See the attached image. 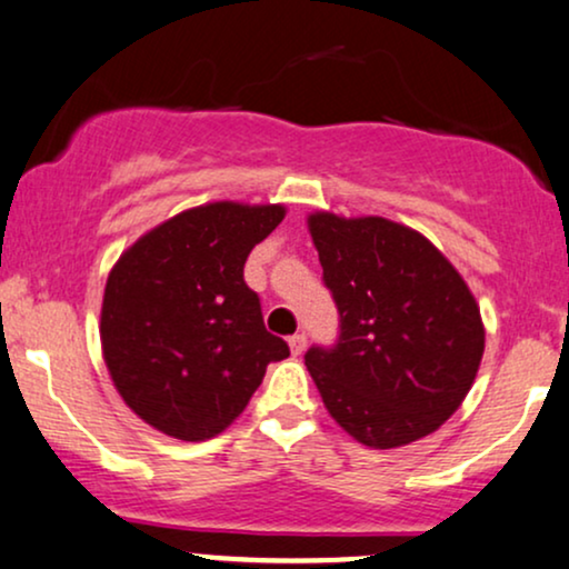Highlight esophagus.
I'll list each match as a JSON object with an SVG mask.
<instances>
[{"instance_id":"esophagus-1","label":"esophagus","mask_w":569,"mask_h":569,"mask_svg":"<svg viewBox=\"0 0 569 569\" xmlns=\"http://www.w3.org/2000/svg\"><path fill=\"white\" fill-rule=\"evenodd\" d=\"M287 342H290V350H292V356H300V353H303V350H306V335L303 332H298V335H292V338L290 340H287Z\"/></svg>"}]
</instances>
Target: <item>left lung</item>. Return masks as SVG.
I'll return each mask as SVG.
<instances>
[{"mask_svg": "<svg viewBox=\"0 0 569 569\" xmlns=\"http://www.w3.org/2000/svg\"><path fill=\"white\" fill-rule=\"evenodd\" d=\"M340 342L306 367L329 417L369 448H401L438 430L478 377L486 325L456 266L406 223L308 213Z\"/></svg>", "mask_w": 569, "mask_h": 569, "instance_id": "1", "label": "left lung"}]
</instances>
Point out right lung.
Instances as JSON below:
<instances>
[{
    "label": "right lung",
    "instance_id": "1",
    "mask_svg": "<svg viewBox=\"0 0 569 569\" xmlns=\"http://www.w3.org/2000/svg\"><path fill=\"white\" fill-rule=\"evenodd\" d=\"M282 202L216 200L171 216L121 252L100 311L102 359L118 396L171 438H216L290 348L266 332L244 284L250 250L284 219Z\"/></svg>",
    "mask_w": 569,
    "mask_h": 569
}]
</instances>
